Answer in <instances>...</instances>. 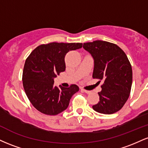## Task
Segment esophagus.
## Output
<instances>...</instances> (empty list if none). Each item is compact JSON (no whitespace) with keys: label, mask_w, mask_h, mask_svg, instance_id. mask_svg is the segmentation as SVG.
<instances>
[{"label":"esophagus","mask_w":148,"mask_h":148,"mask_svg":"<svg viewBox=\"0 0 148 148\" xmlns=\"http://www.w3.org/2000/svg\"><path fill=\"white\" fill-rule=\"evenodd\" d=\"M81 91L87 93V94H89V93H90V91H88V90H84V89H81Z\"/></svg>","instance_id":"esophagus-1"}]
</instances>
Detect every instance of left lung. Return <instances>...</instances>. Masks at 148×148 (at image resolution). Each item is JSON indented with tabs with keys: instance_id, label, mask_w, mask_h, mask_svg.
<instances>
[{
	"instance_id": "8db88e82",
	"label": "left lung",
	"mask_w": 148,
	"mask_h": 148,
	"mask_svg": "<svg viewBox=\"0 0 148 148\" xmlns=\"http://www.w3.org/2000/svg\"><path fill=\"white\" fill-rule=\"evenodd\" d=\"M83 48L94 60L92 78L103 80L99 101L92 106L102 114L120 111L128 99L132 84V69L125 53L118 45L96 40L84 43Z\"/></svg>"
}]
</instances>
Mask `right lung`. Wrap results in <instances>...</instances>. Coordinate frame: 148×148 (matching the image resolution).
<instances>
[{
  "label": "right lung",
  "mask_w": 148,
  "mask_h": 148,
  "mask_svg": "<svg viewBox=\"0 0 148 148\" xmlns=\"http://www.w3.org/2000/svg\"><path fill=\"white\" fill-rule=\"evenodd\" d=\"M82 43L42 45L25 60L23 86L33 106L46 115H55L67 108L72 95L79 91L76 85L69 88L54 86V79L65 70L64 56L69 51L82 47Z\"/></svg>",
  "instance_id": "obj_1"
}]
</instances>
